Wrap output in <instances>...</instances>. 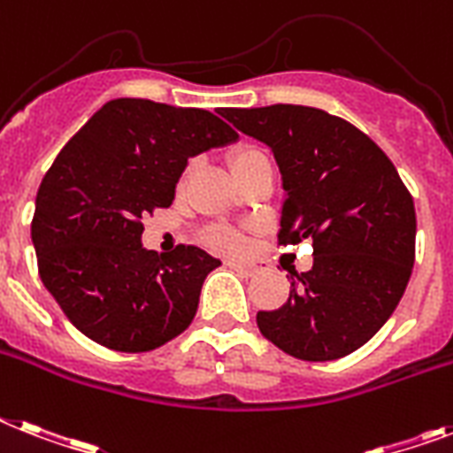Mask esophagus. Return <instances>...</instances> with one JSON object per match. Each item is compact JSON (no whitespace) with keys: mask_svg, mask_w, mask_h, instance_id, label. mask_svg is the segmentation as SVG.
<instances>
[{"mask_svg":"<svg viewBox=\"0 0 453 453\" xmlns=\"http://www.w3.org/2000/svg\"><path fill=\"white\" fill-rule=\"evenodd\" d=\"M233 270L242 272V274H246V277H253L256 272H258V265L253 263H239V260H233V263H227Z\"/></svg>","mask_w":453,"mask_h":453,"instance_id":"obj_1","label":"esophagus"}]
</instances>
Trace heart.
Masks as SVG:
<instances>
[{"mask_svg":"<svg viewBox=\"0 0 453 453\" xmlns=\"http://www.w3.org/2000/svg\"><path fill=\"white\" fill-rule=\"evenodd\" d=\"M265 153L260 149H256V146H242V149H237L233 153V157H230V165H233V172L234 176H242L246 172V169L251 167L256 160H260ZM190 169H183L181 179H179V183H186V179H188ZM204 242H207L211 249H216V251H223V253H234L239 251L242 246H244V239H242V234L234 233V230H227V227H214V230H209L207 234H204Z\"/></svg>","mask_w":453,"mask_h":453,"instance_id":"heart-1","label":"heart"}]
</instances>
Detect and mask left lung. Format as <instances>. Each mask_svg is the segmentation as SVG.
<instances>
[{
    "mask_svg": "<svg viewBox=\"0 0 453 453\" xmlns=\"http://www.w3.org/2000/svg\"><path fill=\"white\" fill-rule=\"evenodd\" d=\"M220 116L274 150L286 188L279 246H314L311 270H290L288 300L258 311L260 333L300 360L349 356L405 293L417 246L411 193L365 132L323 109L272 104Z\"/></svg>",
    "mask_w": 453,
    "mask_h": 453,
    "instance_id": "1",
    "label": "left lung"
}]
</instances>
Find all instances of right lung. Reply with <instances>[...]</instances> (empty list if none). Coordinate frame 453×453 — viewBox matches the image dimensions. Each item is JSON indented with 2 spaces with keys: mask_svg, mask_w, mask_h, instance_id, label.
I'll list each match as a JSON object with an SVG mask.
<instances>
[{
  "mask_svg": "<svg viewBox=\"0 0 453 453\" xmlns=\"http://www.w3.org/2000/svg\"><path fill=\"white\" fill-rule=\"evenodd\" d=\"M233 139L211 111L123 97L55 157L36 193L32 242L43 286L86 337L142 354L188 328L220 260L188 244L146 251L142 219L172 204L190 156Z\"/></svg>",
  "mask_w": 453,
  "mask_h": 453,
  "instance_id": "right-lung-1",
  "label": "right lung"
}]
</instances>
